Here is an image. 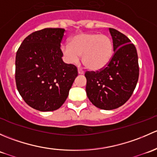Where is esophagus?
Listing matches in <instances>:
<instances>
[{
	"instance_id": "34e87169",
	"label": "esophagus",
	"mask_w": 157,
	"mask_h": 157,
	"mask_svg": "<svg viewBox=\"0 0 157 157\" xmlns=\"http://www.w3.org/2000/svg\"><path fill=\"white\" fill-rule=\"evenodd\" d=\"M77 71H78V74H84V71H83V70L78 68V70H77Z\"/></svg>"
}]
</instances>
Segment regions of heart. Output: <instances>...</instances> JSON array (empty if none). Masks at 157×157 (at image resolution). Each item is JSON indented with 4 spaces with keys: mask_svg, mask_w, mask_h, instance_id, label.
<instances>
[{
    "mask_svg": "<svg viewBox=\"0 0 157 157\" xmlns=\"http://www.w3.org/2000/svg\"><path fill=\"white\" fill-rule=\"evenodd\" d=\"M61 51L67 63H77L82 55L85 67L93 71L106 67L113 54V42L109 36L98 33H80L61 45Z\"/></svg>",
    "mask_w": 157,
    "mask_h": 157,
    "instance_id": "1",
    "label": "heart"
}]
</instances>
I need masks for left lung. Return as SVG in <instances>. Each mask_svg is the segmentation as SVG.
<instances>
[{
    "label": "left lung",
    "mask_w": 157,
    "mask_h": 157,
    "mask_svg": "<svg viewBox=\"0 0 157 157\" xmlns=\"http://www.w3.org/2000/svg\"><path fill=\"white\" fill-rule=\"evenodd\" d=\"M114 55L109 64L99 71H87L86 92L97 108L112 110L129 99L139 77L138 58L134 44L123 33L109 28Z\"/></svg>",
    "instance_id": "left-lung-1"
}]
</instances>
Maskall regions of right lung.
Wrapping results in <instances>:
<instances>
[{"label":"right lung","instance_id":"right-lung-1","mask_svg":"<svg viewBox=\"0 0 157 157\" xmlns=\"http://www.w3.org/2000/svg\"><path fill=\"white\" fill-rule=\"evenodd\" d=\"M65 29L45 28L29 35L16 55L15 79L23 100L41 112L64 104L77 77V69L63 61L61 51Z\"/></svg>","mask_w":157,"mask_h":157}]
</instances>
